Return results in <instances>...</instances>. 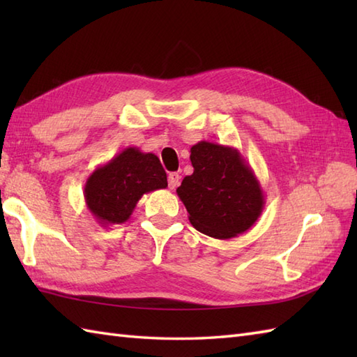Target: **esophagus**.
<instances>
[{"label":"esophagus","instance_id":"esophagus-1","mask_svg":"<svg viewBox=\"0 0 357 357\" xmlns=\"http://www.w3.org/2000/svg\"><path fill=\"white\" fill-rule=\"evenodd\" d=\"M179 179H181V176H179V174L178 173H170L169 174V187L172 188V190H173V188H176L178 185H179Z\"/></svg>","mask_w":357,"mask_h":357}]
</instances>
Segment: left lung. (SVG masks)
Returning a JSON list of instances; mask_svg holds the SVG:
<instances>
[{"instance_id": "1", "label": "left lung", "mask_w": 357, "mask_h": 357, "mask_svg": "<svg viewBox=\"0 0 357 357\" xmlns=\"http://www.w3.org/2000/svg\"><path fill=\"white\" fill-rule=\"evenodd\" d=\"M193 173L176 188L196 230L230 239L250 230L261 216L265 196L241 151L201 141L190 149Z\"/></svg>"}]
</instances>
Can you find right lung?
<instances>
[{
    "label": "right lung",
    "mask_w": 357,
    "mask_h": 357,
    "mask_svg": "<svg viewBox=\"0 0 357 357\" xmlns=\"http://www.w3.org/2000/svg\"><path fill=\"white\" fill-rule=\"evenodd\" d=\"M167 187V174L155 153L127 147L92 172L84 185L86 206L98 224L130 219L142 195Z\"/></svg>",
    "instance_id": "1"
}]
</instances>
